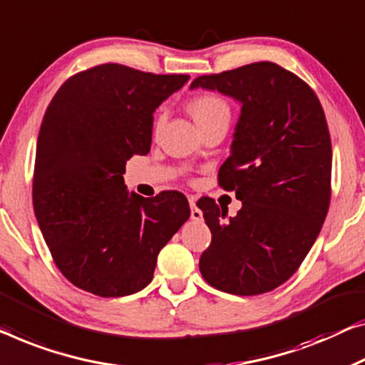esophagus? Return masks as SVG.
<instances>
[{"label": "esophagus", "instance_id": "34e87169", "mask_svg": "<svg viewBox=\"0 0 365 365\" xmlns=\"http://www.w3.org/2000/svg\"><path fill=\"white\" fill-rule=\"evenodd\" d=\"M188 201H190V208H192V220L193 221L203 220V213H201V210L197 206V200H195L193 197H190Z\"/></svg>", "mask_w": 365, "mask_h": 365}]
</instances>
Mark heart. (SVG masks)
<instances>
[{
	"mask_svg": "<svg viewBox=\"0 0 365 365\" xmlns=\"http://www.w3.org/2000/svg\"><path fill=\"white\" fill-rule=\"evenodd\" d=\"M190 113L193 114L195 121H197L198 126H206V124L217 121V119L227 118L230 119V105H227L225 98H221L216 93H203L195 96L192 101L188 103ZM167 121V111L162 108V110L157 111L155 119H154V134L159 133Z\"/></svg>",
	"mask_w": 365,
	"mask_h": 365,
	"instance_id": "b5f03b06",
	"label": "heart"
}]
</instances>
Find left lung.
Segmentation results:
<instances>
[{
	"label": "left lung",
	"mask_w": 365,
	"mask_h": 365,
	"mask_svg": "<svg viewBox=\"0 0 365 365\" xmlns=\"http://www.w3.org/2000/svg\"><path fill=\"white\" fill-rule=\"evenodd\" d=\"M190 88L241 103L220 185L235 190L242 208L226 220L227 210L215 201L200 206L211 231L201 275L232 295L274 290L300 267L328 215L333 150L322 103L272 62L203 75Z\"/></svg>",
	"instance_id": "left-lung-1"
}]
</instances>
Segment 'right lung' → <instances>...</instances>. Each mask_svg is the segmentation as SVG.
<instances>
[{
    "label": "right lung",
    "instance_id": "right-lung-1",
    "mask_svg": "<svg viewBox=\"0 0 365 365\" xmlns=\"http://www.w3.org/2000/svg\"><path fill=\"white\" fill-rule=\"evenodd\" d=\"M103 63L70 77L43 114L32 205L53 262L98 297L148 287L157 255L190 217L187 198L128 192L123 173L150 150L155 108L188 81Z\"/></svg>",
    "mask_w": 365,
    "mask_h": 365
}]
</instances>
